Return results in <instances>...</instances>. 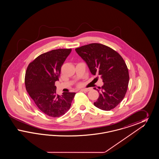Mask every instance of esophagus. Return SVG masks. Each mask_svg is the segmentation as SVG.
I'll list each match as a JSON object with an SVG mask.
<instances>
[{
	"mask_svg": "<svg viewBox=\"0 0 159 159\" xmlns=\"http://www.w3.org/2000/svg\"><path fill=\"white\" fill-rule=\"evenodd\" d=\"M91 88H84V89H82L81 91H84V92H88V91H91Z\"/></svg>",
	"mask_w": 159,
	"mask_h": 159,
	"instance_id": "1",
	"label": "esophagus"
}]
</instances>
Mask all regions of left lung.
Wrapping results in <instances>:
<instances>
[{
    "instance_id": "left-lung-1",
    "label": "left lung",
    "mask_w": 159,
    "mask_h": 159,
    "mask_svg": "<svg viewBox=\"0 0 159 159\" xmlns=\"http://www.w3.org/2000/svg\"><path fill=\"white\" fill-rule=\"evenodd\" d=\"M76 52L84 61L93 75L101 76L104 83L93 103L101 110L110 111L118 106L127 92L129 76L127 66L121 55L111 48L91 43L77 48Z\"/></svg>"
}]
</instances>
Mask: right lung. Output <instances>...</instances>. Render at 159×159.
Returning <instances> with one entry per match:
<instances>
[{
    "label": "right lung",
    "mask_w": 159,
    "mask_h": 159,
    "mask_svg": "<svg viewBox=\"0 0 159 159\" xmlns=\"http://www.w3.org/2000/svg\"><path fill=\"white\" fill-rule=\"evenodd\" d=\"M71 49H58L42 53L29 64L25 75V88L39 110L47 116L58 117L70 109L75 92L56 93L55 83Z\"/></svg>",
    "instance_id": "add662e5"
}]
</instances>
